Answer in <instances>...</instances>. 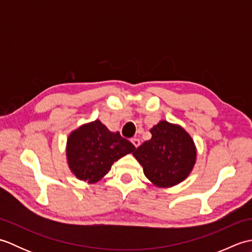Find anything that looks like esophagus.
Instances as JSON below:
<instances>
[{"mask_svg":"<svg viewBox=\"0 0 252 252\" xmlns=\"http://www.w3.org/2000/svg\"><path fill=\"white\" fill-rule=\"evenodd\" d=\"M131 142H132L133 145H134L136 148L140 146V144H141V142H140V140H138V138H132Z\"/></svg>","mask_w":252,"mask_h":252,"instance_id":"34e87169","label":"esophagus"}]
</instances>
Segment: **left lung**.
I'll return each mask as SVG.
<instances>
[{
  "mask_svg": "<svg viewBox=\"0 0 252 252\" xmlns=\"http://www.w3.org/2000/svg\"><path fill=\"white\" fill-rule=\"evenodd\" d=\"M152 138L133 153L144 174L158 187L183 182L196 163L197 151L191 136L179 125L165 120L151 129Z\"/></svg>",
  "mask_w": 252,
  "mask_h": 252,
  "instance_id": "8db88e82",
  "label": "left lung"
}]
</instances>
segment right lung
<instances>
[{
  "label": "right lung",
  "instance_id": "obj_1",
  "mask_svg": "<svg viewBox=\"0 0 252 252\" xmlns=\"http://www.w3.org/2000/svg\"><path fill=\"white\" fill-rule=\"evenodd\" d=\"M134 149L119 132H110L99 120H95L70 133L66 156L77 179L95 183L109 172L112 163Z\"/></svg>",
  "mask_w": 252,
  "mask_h": 252
}]
</instances>
